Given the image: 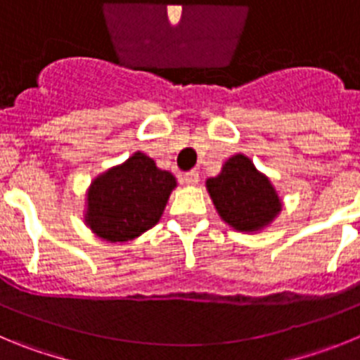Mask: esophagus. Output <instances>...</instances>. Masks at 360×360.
I'll list each match as a JSON object with an SVG mask.
<instances>
[{
  "label": "esophagus",
  "instance_id": "1",
  "mask_svg": "<svg viewBox=\"0 0 360 360\" xmlns=\"http://www.w3.org/2000/svg\"><path fill=\"white\" fill-rule=\"evenodd\" d=\"M182 180L187 184V186H196L200 180L198 171H187V173L182 176Z\"/></svg>",
  "mask_w": 360,
  "mask_h": 360
}]
</instances>
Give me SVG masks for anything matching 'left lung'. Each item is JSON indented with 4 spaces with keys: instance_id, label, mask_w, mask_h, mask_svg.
I'll list each match as a JSON object with an SVG mask.
<instances>
[{
    "instance_id": "1",
    "label": "left lung",
    "mask_w": 360,
    "mask_h": 360,
    "mask_svg": "<svg viewBox=\"0 0 360 360\" xmlns=\"http://www.w3.org/2000/svg\"><path fill=\"white\" fill-rule=\"evenodd\" d=\"M207 191L221 219L236 231H259L281 211L270 180L245 155L229 158L221 173L207 180Z\"/></svg>"
}]
</instances>
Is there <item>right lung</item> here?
I'll return each instance as SVG.
<instances>
[{
	"mask_svg": "<svg viewBox=\"0 0 360 360\" xmlns=\"http://www.w3.org/2000/svg\"><path fill=\"white\" fill-rule=\"evenodd\" d=\"M176 180L144 153L111 167L91 182L86 224L98 238L129 241L158 224Z\"/></svg>",
	"mask_w": 360,
	"mask_h": 360,
	"instance_id": "obj_1",
	"label": "right lung"
}]
</instances>
